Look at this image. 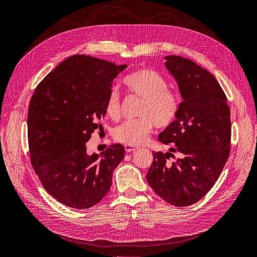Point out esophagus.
<instances>
[{
  "label": "esophagus",
  "mask_w": 257,
  "mask_h": 257,
  "mask_svg": "<svg viewBox=\"0 0 257 257\" xmlns=\"http://www.w3.org/2000/svg\"><path fill=\"white\" fill-rule=\"evenodd\" d=\"M124 149H125V151H126L127 153H130V152L135 151V150H136V147H134V146H128V145H125V146H124Z\"/></svg>",
  "instance_id": "1"
}]
</instances>
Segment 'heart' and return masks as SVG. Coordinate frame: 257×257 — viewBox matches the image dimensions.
Returning a JSON list of instances; mask_svg holds the SVG:
<instances>
[{
  "label": "heart",
  "instance_id": "1",
  "mask_svg": "<svg viewBox=\"0 0 257 257\" xmlns=\"http://www.w3.org/2000/svg\"><path fill=\"white\" fill-rule=\"evenodd\" d=\"M130 93L142 98L136 120L126 121L115 128L116 141L128 146H138L145 142L154 125L159 128L170 126L176 119L179 110V99L169 89L168 80L152 69H139L123 80ZM105 112L111 119L120 117V95L111 88L105 101Z\"/></svg>",
  "mask_w": 257,
  "mask_h": 257
}]
</instances>
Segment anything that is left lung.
Instances as JSON below:
<instances>
[{
  "instance_id": "left-lung-1",
  "label": "left lung",
  "mask_w": 257,
  "mask_h": 257,
  "mask_svg": "<svg viewBox=\"0 0 257 257\" xmlns=\"http://www.w3.org/2000/svg\"><path fill=\"white\" fill-rule=\"evenodd\" d=\"M166 67L175 78L182 102L170 126L158 136L170 152H153L147 175L151 188L167 202L187 207L200 200L214 183L230 155V108L217 80L193 61L168 56ZM180 158L169 160L170 153Z\"/></svg>"
}]
</instances>
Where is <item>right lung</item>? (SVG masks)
Segmentation results:
<instances>
[{
  "label": "right lung",
  "mask_w": 257,
  "mask_h": 257,
  "mask_svg": "<svg viewBox=\"0 0 257 257\" xmlns=\"http://www.w3.org/2000/svg\"><path fill=\"white\" fill-rule=\"evenodd\" d=\"M126 67L75 55L40 82L30 100V161L44 189L67 207L88 209L98 203L124 157L119 143L93 155H87L85 143L106 114L112 81Z\"/></svg>",
  "instance_id": "add662e5"
}]
</instances>
